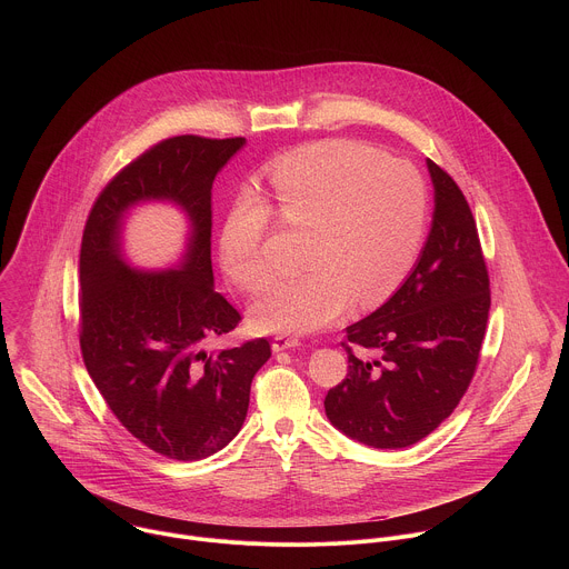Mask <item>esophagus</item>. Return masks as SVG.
<instances>
[{"label":"esophagus","instance_id":"1","mask_svg":"<svg viewBox=\"0 0 569 569\" xmlns=\"http://www.w3.org/2000/svg\"><path fill=\"white\" fill-rule=\"evenodd\" d=\"M301 342H299V338H290V336H277L274 340H272V351L274 353H279V351H286V349H295V347H299Z\"/></svg>","mask_w":569,"mask_h":569}]
</instances>
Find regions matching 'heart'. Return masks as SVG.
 <instances>
[{
    "mask_svg": "<svg viewBox=\"0 0 569 569\" xmlns=\"http://www.w3.org/2000/svg\"><path fill=\"white\" fill-rule=\"evenodd\" d=\"M279 216L312 229L306 274L270 283L252 303V319L270 333H312L336 323L358 301L371 308L391 297L415 268L428 227L423 176L356 141H317L270 173ZM270 207L242 193L220 231V266L242 290L270 274L263 240Z\"/></svg>",
    "mask_w": 569,
    "mask_h": 569,
    "instance_id": "heart-1",
    "label": "heart"
}]
</instances>
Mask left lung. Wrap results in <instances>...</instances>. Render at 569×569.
Masks as SVG:
<instances>
[{
	"instance_id": "obj_1",
	"label": "left lung",
	"mask_w": 569,
	"mask_h": 569,
	"mask_svg": "<svg viewBox=\"0 0 569 569\" xmlns=\"http://www.w3.org/2000/svg\"><path fill=\"white\" fill-rule=\"evenodd\" d=\"M432 227L402 286L347 327L349 373L323 398L329 421L371 448H408L446 421L466 393L489 321V272L477 224L455 180L426 159ZM358 343L371 357H356Z\"/></svg>"
}]
</instances>
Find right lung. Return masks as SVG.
Returning <instances> with one entry per match:
<instances>
[{"instance_id": "add662e5", "label": "right lung", "mask_w": 569, "mask_h": 569, "mask_svg": "<svg viewBox=\"0 0 569 569\" xmlns=\"http://www.w3.org/2000/svg\"><path fill=\"white\" fill-rule=\"evenodd\" d=\"M246 139L182 134L128 164L97 198L80 246V349L121 426L150 450L198 461L222 450L248 417L268 340L207 351L240 315L213 290L211 187ZM169 201L190 222L181 261L134 269L122 229L139 203Z\"/></svg>"}]
</instances>
